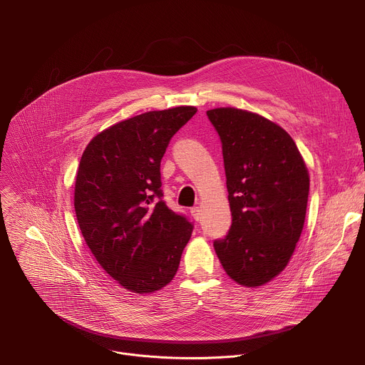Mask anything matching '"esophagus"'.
I'll list each match as a JSON object with an SVG mask.
<instances>
[{
  "instance_id": "esophagus-1",
  "label": "esophagus",
  "mask_w": 365,
  "mask_h": 365,
  "mask_svg": "<svg viewBox=\"0 0 365 365\" xmlns=\"http://www.w3.org/2000/svg\"><path fill=\"white\" fill-rule=\"evenodd\" d=\"M190 215L193 217V220L195 221H199L200 220V207L199 206H193V207H190Z\"/></svg>"
}]
</instances>
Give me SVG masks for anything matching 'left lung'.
<instances>
[{"label":"left lung","instance_id":"left-lung-1","mask_svg":"<svg viewBox=\"0 0 365 365\" xmlns=\"http://www.w3.org/2000/svg\"><path fill=\"white\" fill-rule=\"evenodd\" d=\"M217 130L232 224L214 241L227 274L262 286L289 263L300 238L309 173L292 137L264 117L238 108L206 111Z\"/></svg>","mask_w":365,"mask_h":365}]
</instances>
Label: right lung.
I'll return each instance as SVG.
<instances>
[{
  "instance_id": "obj_1",
  "label": "right lung",
  "mask_w": 365,
  "mask_h": 365,
  "mask_svg": "<svg viewBox=\"0 0 365 365\" xmlns=\"http://www.w3.org/2000/svg\"><path fill=\"white\" fill-rule=\"evenodd\" d=\"M195 107L150 111L121 121L86 145L75 183V212L96 262L134 293L175 277L193 222L163 200L160 162Z\"/></svg>"
}]
</instances>
